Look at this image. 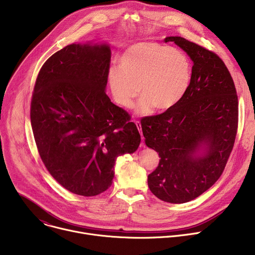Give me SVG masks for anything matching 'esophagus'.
<instances>
[{
  "label": "esophagus",
  "mask_w": 255,
  "mask_h": 255,
  "mask_svg": "<svg viewBox=\"0 0 255 255\" xmlns=\"http://www.w3.org/2000/svg\"><path fill=\"white\" fill-rule=\"evenodd\" d=\"M135 124H136V126H137V128H138V131H139V133H140V135H141V138H142V140H143V134H142V128H141V123L139 122V121H136L135 122ZM142 146H143V143L141 144Z\"/></svg>",
  "instance_id": "esophagus-1"
}]
</instances>
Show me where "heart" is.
Returning <instances> with one entry per match:
<instances>
[{
    "mask_svg": "<svg viewBox=\"0 0 255 255\" xmlns=\"http://www.w3.org/2000/svg\"><path fill=\"white\" fill-rule=\"evenodd\" d=\"M119 65L108 71V84L114 100L130 108L140 93L136 112L148 116L174 108L187 94L192 64L181 51L152 41L135 42L118 57Z\"/></svg>",
    "mask_w": 255,
    "mask_h": 255,
    "instance_id": "b5f03b06",
    "label": "heart"
}]
</instances>
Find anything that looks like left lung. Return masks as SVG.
I'll return each instance as SVG.
<instances>
[{"mask_svg":"<svg viewBox=\"0 0 255 255\" xmlns=\"http://www.w3.org/2000/svg\"><path fill=\"white\" fill-rule=\"evenodd\" d=\"M163 41L174 42L194 64L183 100L141 121L145 144L160 157L147 183L161 201L183 204L221 176L236 137L238 99L230 72L217 54L179 36Z\"/></svg>","mask_w":255,"mask_h":255,"instance_id":"8db88e82","label":"left lung"}]
</instances>
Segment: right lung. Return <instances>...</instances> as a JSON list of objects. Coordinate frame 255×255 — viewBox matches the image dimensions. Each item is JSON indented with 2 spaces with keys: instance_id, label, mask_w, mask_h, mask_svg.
<instances>
[{
  "instance_id": "add662e5",
  "label": "right lung",
  "mask_w": 255,
  "mask_h": 255,
  "mask_svg": "<svg viewBox=\"0 0 255 255\" xmlns=\"http://www.w3.org/2000/svg\"><path fill=\"white\" fill-rule=\"evenodd\" d=\"M111 48L72 43L41 67L30 118L40 157L67 191L97 196L111 187L118 156L137 150L141 137L106 94Z\"/></svg>"
}]
</instances>
